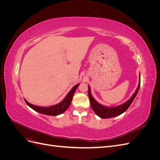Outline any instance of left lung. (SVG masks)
Segmentation results:
<instances>
[{
	"label": "left lung",
	"instance_id": "left-lung-1",
	"mask_svg": "<svg viewBox=\"0 0 160 160\" xmlns=\"http://www.w3.org/2000/svg\"><path fill=\"white\" fill-rule=\"evenodd\" d=\"M140 88V75H139V85L138 88L135 90V93L132 95V98H131L129 100H128L126 102L124 103L116 106V107H107V106H104L99 103L98 101L95 100V99L92 97L91 93V89L90 87L88 86V95H89V98L90 100V103L92 109L94 111L96 115H98L99 117L103 119H108L110 118H113L116 117V116L119 115L123 112L126 111L130 105L132 104L133 101L134 100L135 96L137 95L138 92Z\"/></svg>",
	"mask_w": 160,
	"mask_h": 160
}]
</instances>
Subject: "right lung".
Here are the masks:
<instances>
[{
  "mask_svg": "<svg viewBox=\"0 0 160 160\" xmlns=\"http://www.w3.org/2000/svg\"><path fill=\"white\" fill-rule=\"evenodd\" d=\"M79 85V83L75 85L73 88L71 89V91L69 92L68 94L66 95L65 98L61 101V102H60L58 104H56L55 105L49 106V107H41V106L32 105L30 103H28L26 99H25L26 103L31 108H32L33 110L37 111V112L42 114L47 115L57 116L58 115H60L62 113H64L65 111L67 109V108L69 107L72 99V96H73L74 93L75 92L77 88H78Z\"/></svg>",
  "mask_w": 160,
  "mask_h": 160,
  "instance_id": "obj_1",
  "label": "right lung"
}]
</instances>
